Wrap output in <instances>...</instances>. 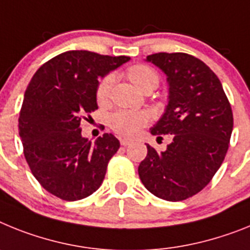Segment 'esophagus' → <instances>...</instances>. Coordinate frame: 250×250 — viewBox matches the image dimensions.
Listing matches in <instances>:
<instances>
[{
	"instance_id": "obj_1",
	"label": "esophagus",
	"mask_w": 250,
	"mask_h": 250,
	"mask_svg": "<svg viewBox=\"0 0 250 250\" xmlns=\"http://www.w3.org/2000/svg\"><path fill=\"white\" fill-rule=\"evenodd\" d=\"M121 145H122V146H128V145H131L132 142H133V141L132 140H128V138H121Z\"/></svg>"
}]
</instances>
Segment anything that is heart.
Masks as SVG:
<instances>
[{
  "mask_svg": "<svg viewBox=\"0 0 250 250\" xmlns=\"http://www.w3.org/2000/svg\"><path fill=\"white\" fill-rule=\"evenodd\" d=\"M128 79L142 92L143 89H155L158 84V75L147 65H133L127 70ZM114 83V75L108 74L99 82L97 86V101L105 103L109 98L110 89ZM148 121L146 113L137 110H117L109 116V125L113 131L121 136H133L137 133Z\"/></svg>",
  "mask_w": 250,
  "mask_h": 250,
  "instance_id": "b5f03b06",
  "label": "heart"
}]
</instances>
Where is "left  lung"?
Segmentation results:
<instances>
[{
  "instance_id": "8db88e82",
  "label": "left lung",
  "mask_w": 250,
  "mask_h": 250,
  "mask_svg": "<svg viewBox=\"0 0 250 250\" xmlns=\"http://www.w3.org/2000/svg\"><path fill=\"white\" fill-rule=\"evenodd\" d=\"M167 77L168 104L151 128L153 136L172 134L166 151L147 145L138 166L145 188L167 201L200 192L224 161L233 131V112L215 73L185 53L147 56Z\"/></svg>"
}]
</instances>
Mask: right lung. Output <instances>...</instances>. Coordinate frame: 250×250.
<instances>
[{
	"mask_svg": "<svg viewBox=\"0 0 250 250\" xmlns=\"http://www.w3.org/2000/svg\"><path fill=\"white\" fill-rule=\"evenodd\" d=\"M131 59L71 50L41 65L27 85L19 118L23 155L40 185L62 200L92 195L103 182L119 141L104 133L92 143L80 122L98 109L97 86Z\"/></svg>",
	"mask_w": 250,
	"mask_h": 250,
	"instance_id": "right-lung-1",
	"label": "right lung"
}]
</instances>
